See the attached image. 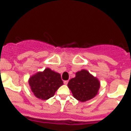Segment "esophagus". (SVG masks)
<instances>
[{
  "label": "esophagus",
  "instance_id": "1",
  "mask_svg": "<svg viewBox=\"0 0 131 131\" xmlns=\"http://www.w3.org/2000/svg\"><path fill=\"white\" fill-rule=\"evenodd\" d=\"M68 83V80H64V84H65V85H67Z\"/></svg>",
  "mask_w": 131,
  "mask_h": 131
}]
</instances>
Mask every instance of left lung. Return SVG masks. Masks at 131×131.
<instances>
[{"label": "left lung", "mask_w": 131, "mask_h": 131, "mask_svg": "<svg viewBox=\"0 0 131 131\" xmlns=\"http://www.w3.org/2000/svg\"><path fill=\"white\" fill-rule=\"evenodd\" d=\"M100 82L85 70L76 73L75 77L68 82V86L73 97L82 102L93 98L100 89Z\"/></svg>", "instance_id": "1"}]
</instances>
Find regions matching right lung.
I'll list each match as a JSON object with an SVG mask.
<instances>
[{
	"mask_svg": "<svg viewBox=\"0 0 131 131\" xmlns=\"http://www.w3.org/2000/svg\"><path fill=\"white\" fill-rule=\"evenodd\" d=\"M63 84L60 74L49 68H46L42 72H38L29 80V85L34 95L43 100L52 97Z\"/></svg>",
	"mask_w": 131,
	"mask_h": 131,
	"instance_id": "1",
	"label": "right lung"
}]
</instances>
